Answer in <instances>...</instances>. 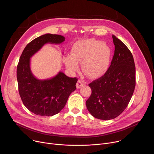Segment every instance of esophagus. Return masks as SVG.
I'll return each mask as SVG.
<instances>
[{
	"instance_id": "34e87169",
	"label": "esophagus",
	"mask_w": 154,
	"mask_h": 154,
	"mask_svg": "<svg viewBox=\"0 0 154 154\" xmlns=\"http://www.w3.org/2000/svg\"><path fill=\"white\" fill-rule=\"evenodd\" d=\"M84 85V82H82V80H78V82H77V84H76V87L77 89H79L80 88H81L82 86H83Z\"/></svg>"
}]
</instances>
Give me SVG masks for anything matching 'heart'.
Segmentation results:
<instances>
[{
	"label": "heart",
	"mask_w": 154,
	"mask_h": 154,
	"mask_svg": "<svg viewBox=\"0 0 154 154\" xmlns=\"http://www.w3.org/2000/svg\"><path fill=\"white\" fill-rule=\"evenodd\" d=\"M110 57V49L105 42L85 39L74 44L72 55L65 57L64 63L72 71H78V63H82L83 73L90 78L96 79L104 75L108 70Z\"/></svg>",
	"instance_id": "b5f03b06"
}]
</instances>
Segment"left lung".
Returning <instances> with one entry per match:
<instances>
[{"label":"left lung","instance_id":"8db88e82","mask_svg":"<svg viewBox=\"0 0 154 154\" xmlns=\"http://www.w3.org/2000/svg\"><path fill=\"white\" fill-rule=\"evenodd\" d=\"M115 54L105 74L89 84L92 93L86 101L88 110L96 118L109 120L127 106L135 87V65L132 54L116 36H112Z\"/></svg>","mask_w":154,"mask_h":154}]
</instances>
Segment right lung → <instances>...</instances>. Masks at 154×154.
I'll use <instances>...</instances> for the list:
<instances>
[{
  "mask_svg": "<svg viewBox=\"0 0 154 154\" xmlns=\"http://www.w3.org/2000/svg\"><path fill=\"white\" fill-rule=\"evenodd\" d=\"M64 40L65 38L59 35H41L29 42L20 57L17 66L19 95L26 107L36 115L51 116L58 113L75 90L76 77L71 78L59 72L51 79L39 80L30 69V58L44 45H58Z\"/></svg>",
  "mask_w": 154,
  "mask_h": 154,
  "instance_id": "add662e5",
  "label": "right lung"
}]
</instances>
